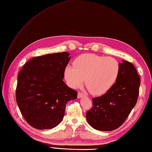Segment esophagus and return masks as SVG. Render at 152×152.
Masks as SVG:
<instances>
[{
  "label": "esophagus",
  "instance_id": "34e87169",
  "mask_svg": "<svg viewBox=\"0 0 152 152\" xmlns=\"http://www.w3.org/2000/svg\"><path fill=\"white\" fill-rule=\"evenodd\" d=\"M86 96L85 95V94H83L82 92H79L78 93V98H81V97H86Z\"/></svg>",
  "mask_w": 152,
  "mask_h": 152
}]
</instances>
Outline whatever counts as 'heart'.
Returning a JSON list of instances; mask_svg holds the SVG:
<instances>
[{
  "instance_id": "b5f03b06",
  "label": "heart",
  "mask_w": 152,
  "mask_h": 152,
  "mask_svg": "<svg viewBox=\"0 0 152 152\" xmlns=\"http://www.w3.org/2000/svg\"><path fill=\"white\" fill-rule=\"evenodd\" d=\"M119 72V63L114 58L84 54L74 60L73 66L66 67L64 77L67 85L73 88L81 86L85 79L90 92L97 96L112 87Z\"/></svg>"
}]
</instances>
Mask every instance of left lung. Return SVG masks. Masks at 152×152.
<instances>
[{
    "instance_id": "left-lung-1",
    "label": "left lung",
    "mask_w": 152,
    "mask_h": 152,
    "mask_svg": "<svg viewBox=\"0 0 152 152\" xmlns=\"http://www.w3.org/2000/svg\"><path fill=\"white\" fill-rule=\"evenodd\" d=\"M116 83L103 95L92 98V108L87 111V122L94 129L108 131L122 126L135 106L140 84L133 64L123 60Z\"/></svg>"
}]
</instances>
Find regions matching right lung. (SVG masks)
Listing matches in <instances>:
<instances>
[{
    "label": "right lung",
    "instance_id": "obj_1",
    "mask_svg": "<svg viewBox=\"0 0 152 152\" xmlns=\"http://www.w3.org/2000/svg\"><path fill=\"white\" fill-rule=\"evenodd\" d=\"M69 56L62 52L36 56L19 72L16 102L25 120L36 129L58 126L67 103L77 98V92L63 80Z\"/></svg>",
    "mask_w": 152,
    "mask_h": 152
}]
</instances>
